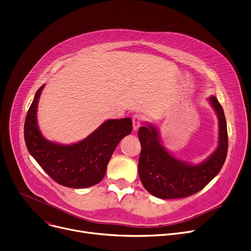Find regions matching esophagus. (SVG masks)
<instances>
[{"mask_svg": "<svg viewBox=\"0 0 251 251\" xmlns=\"http://www.w3.org/2000/svg\"><path fill=\"white\" fill-rule=\"evenodd\" d=\"M132 122L133 128H134V130H137L142 124V117L139 114H134L132 116Z\"/></svg>", "mask_w": 251, "mask_h": 251, "instance_id": "1", "label": "esophagus"}]
</instances>
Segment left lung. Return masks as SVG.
Returning a JSON list of instances; mask_svg holds the SVG:
<instances>
[{
	"mask_svg": "<svg viewBox=\"0 0 251 251\" xmlns=\"http://www.w3.org/2000/svg\"><path fill=\"white\" fill-rule=\"evenodd\" d=\"M209 101L218 116L219 143L215 152L200 164L193 165L174 157L161 145L158 132L151 124L139 128L138 174L143 187L154 197L179 199L192 196L204 189L221 171L228 150L226 119L217 98L212 96Z\"/></svg>",
	"mask_w": 251,
	"mask_h": 251,
	"instance_id": "left-lung-1",
	"label": "left lung"
}]
</instances>
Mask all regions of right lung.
I'll return each mask as SVG.
<instances>
[{"label":"right lung","instance_id":"right-lung-1","mask_svg":"<svg viewBox=\"0 0 251 251\" xmlns=\"http://www.w3.org/2000/svg\"><path fill=\"white\" fill-rule=\"evenodd\" d=\"M43 88L44 85L36 92L25 119L24 138L29 153L61 186L83 189L97 185L106 174L115 148L132 132L131 119L108 120L87 138L72 145L48 141L40 133L36 118Z\"/></svg>","mask_w":251,"mask_h":251}]
</instances>
